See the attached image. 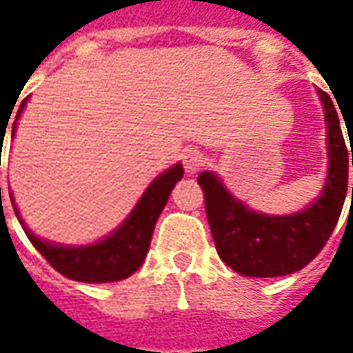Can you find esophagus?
Returning a JSON list of instances; mask_svg holds the SVG:
<instances>
[{
  "label": "esophagus",
  "instance_id": "obj_1",
  "mask_svg": "<svg viewBox=\"0 0 353 353\" xmlns=\"http://www.w3.org/2000/svg\"><path fill=\"white\" fill-rule=\"evenodd\" d=\"M183 163L188 174H196L200 167L204 165V155L200 151H196V149H188L183 155Z\"/></svg>",
  "mask_w": 353,
  "mask_h": 353
}]
</instances>
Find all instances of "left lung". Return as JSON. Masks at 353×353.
<instances>
[{"label": "left lung", "mask_w": 353, "mask_h": 353, "mask_svg": "<svg viewBox=\"0 0 353 353\" xmlns=\"http://www.w3.org/2000/svg\"><path fill=\"white\" fill-rule=\"evenodd\" d=\"M316 94L322 102L328 133V172L320 194L305 210L287 216L251 210L230 194L216 172L204 170L198 174L218 255L239 275L281 277L301 271L319 255L338 224L346 200L347 165L350 161L353 165V149H346L332 98L322 90H316ZM347 135L352 141L350 129Z\"/></svg>", "instance_id": "1"}]
</instances>
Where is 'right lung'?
I'll list each match as a JSON object with an SVG mask.
<instances>
[{
	"instance_id": "obj_1",
	"label": "right lung",
	"mask_w": 353,
	"mask_h": 353,
	"mask_svg": "<svg viewBox=\"0 0 353 353\" xmlns=\"http://www.w3.org/2000/svg\"><path fill=\"white\" fill-rule=\"evenodd\" d=\"M25 103H27V98L21 102L11 137H15V128H17V121L25 110ZM183 174L184 169L181 163L161 172L157 179H153V183L145 188V192L137 200V204L133 206V210L129 212L128 218L117 225L112 234H108L105 237L94 241V243H88V245H64V243H54V241H47L43 237L34 236L27 228L25 220L21 218V212L11 192H9V196H11L15 216H17L19 224L23 225L27 237L31 239L37 251L59 273L72 279V281H80V283H114V281L128 279L143 265L145 255L151 245L157 220L165 208V204L169 202L174 184L183 179Z\"/></svg>"
}]
</instances>
